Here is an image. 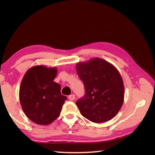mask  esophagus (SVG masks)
Wrapping results in <instances>:
<instances>
[{
  "instance_id": "1",
  "label": "esophagus",
  "mask_w": 155,
  "mask_h": 155,
  "mask_svg": "<svg viewBox=\"0 0 155 155\" xmlns=\"http://www.w3.org/2000/svg\"><path fill=\"white\" fill-rule=\"evenodd\" d=\"M68 99H69L70 100H71V101H73L74 99H75V94H71V95H70V96L68 97Z\"/></svg>"
}]
</instances>
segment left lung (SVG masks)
<instances>
[{
  "mask_svg": "<svg viewBox=\"0 0 155 155\" xmlns=\"http://www.w3.org/2000/svg\"><path fill=\"white\" fill-rule=\"evenodd\" d=\"M76 71L85 90L84 97L76 101L80 114L94 123L112 119L124 101V81L118 70L102 58H94L76 63Z\"/></svg>",
  "mask_w": 155,
  "mask_h": 155,
  "instance_id": "left-lung-1",
  "label": "left lung"
}]
</instances>
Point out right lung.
<instances>
[{
	"label": "right lung",
	"mask_w": 155,
	"mask_h": 155,
	"mask_svg": "<svg viewBox=\"0 0 155 155\" xmlns=\"http://www.w3.org/2000/svg\"><path fill=\"white\" fill-rule=\"evenodd\" d=\"M57 68L44 65L31 67L20 84V101L25 115L35 124L48 125L60 116L67 97L61 94V85L54 81Z\"/></svg>",
	"instance_id": "right-lung-1"
}]
</instances>
